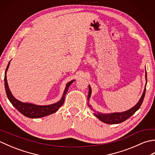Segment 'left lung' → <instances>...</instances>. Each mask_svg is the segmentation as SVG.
I'll return each instance as SVG.
<instances>
[{"instance_id": "left-lung-1", "label": "left lung", "mask_w": 155, "mask_h": 155, "mask_svg": "<svg viewBox=\"0 0 155 155\" xmlns=\"http://www.w3.org/2000/svg\"><path fill=\"white\" fill-rule=\"evenodd\" d=\"M146 69V68H145ZM145 78H146V85H145V88H144L143 93L141 96L140 98L139 99V102L137 103L135 106H134L133 108H131L130 109L128 110L127 111H124L122 112V113H109V114H103L99 113V112H96L94 110H93V108H91V106L88 104V107L91 108V109L93 110L94 111V115L96 117H97L98 119H99L101 121L103 122L104 123L107 124H118L120 123H123V121L126 120L128 119V118H130L133 114H134V113L137 110H139V108L140 107L141 104L143 103V101L144 100V95H145L146 93V86H147V71L145 72ZM88 102H89V99L91 98V95L92 93V89L90 85H88Z\"/></svg>"}]
</instances>
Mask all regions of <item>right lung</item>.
<instances>
[{
	"instance_id": "1",
	"label": "right lung",
	"mask_w": 155,
	"mask_h": 155,
	"mask_svg": "<svg viewBox=\"0 0 155 155\" xmlns=\"http://www.w3.org/2000/svg\"><path fill=\"white\" fill-rule=\"evenodd\" d=\"M9 65L10 62H8L7 67L6 68L5 73V87L6 95H7L8 100L13 106H14L20 113L24 115V116L28 118H41L48 116V115H50L51 114H53L55 112H57L58 108L64 103L66 94L67 93L69 86H70V85L75 81L72 80L70 82H68V83L66 84L65 89L64 91L62 98H61L60 101L57 102V103L49 105H37L28 103H22V102L16 99V98L12 94L11 91L9 89L7 80H6V72L8 71Z\"/></svg>"
}]
</instances>
